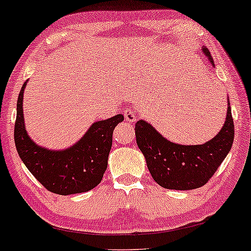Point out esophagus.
Segmentation results:
<instances>
[{
	"mask_svg": "<svg viewBox=\"0 0 251 251\" xmlns=\"http://www.w3.org/2000/svg\"><path fill=\"white\" fill-rule=\"evenodd\" d=\"M124 116H125V120L128 123H134L135 119H137V116H135L134 111L132 108H127L125 112H124Z\"/></svg>",
	"mask_w": 251,
	"mask_h": 251,
	"instance_id": "obj_1",
	"label": "esophagus"
}]
</instances>
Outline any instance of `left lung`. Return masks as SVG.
Masks as SVG:
<instances>
[{
	"instance_id": "1",
	"label": "left lung",
	"mask_w": 251,
	"mask_h": 251,
	"mask_svg": "<svg viewBox=\"0 0 251 251\" xmlns=\"http://www.w3.org/2000/svg\"><path fill=\"white\" fill-rule=\"evenodd\" d=\"M203 51L214 65L206 47ZM135 139L145 155L152 178L164 189L192 190L208 183L229 153L235 135L231 108L227 101L226 120L220 133L201 145H179L169 142L146 123L135 124Z\"/></svg>"
}]
</instances>
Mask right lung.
Segmentation results:
<instances>
[{"label": "right lung", "instance_id": "1", "mask_svg": "<svg viewBox=\"0 0 251 251\" xmlns=\"http://www.w3.org/2000/svg\"><path fill=\"white\" fill-rule=\"evenodd\" d=\"M17 99L14 139L20 158L30 174L48 191L56 195L87 192L100 183L107 169L113 129L124 120L123 114L94 123L81 139L63 151H50L31 142L25 128L24 91Z\"/></svg>", "mask_w": 251, "mask_h": 251}]
</instances>
